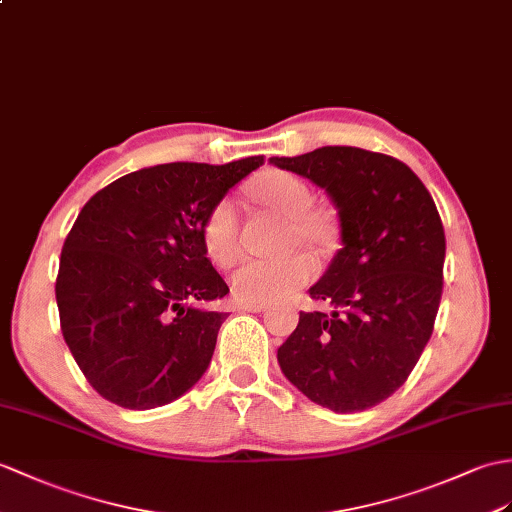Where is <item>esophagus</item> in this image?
<instances>
[{"label":"esophagus","instance_id":"esophagus-1","mask_svg":"<svg viewBox=\"0 0 512 512\" xmlns=\"http://www.w3.org/2000/svg\"><path fill=\"white\" fill-rule=\"evenodd\" d=\"M240 310H242V312H255V314H261V312H266L268 307H266V305H261V303H242V305H240Z\"/></svg>","mask_w":512,"mask_h":512}]
</instances>
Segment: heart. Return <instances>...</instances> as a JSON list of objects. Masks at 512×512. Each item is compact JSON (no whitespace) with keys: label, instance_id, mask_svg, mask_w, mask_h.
Returning <instances> with one entry per match:
<instances>
[{"label":"heart","instance_id":"obj_1","mask_svg":"<svg viewBox=\"0 0 512 512\" xmlns=\"http://www.w3.org/2000/svg\"><path fill=\"white\" fill-rule=\"evenodd\" d=\"M253 196L279 216L288 218L290 240L307 246H325L331 240V222L312 205V192L303 178L283 170H268L253 183ZM200 242L211 264L231 266L240 255V218L233 198L213 202L200 222ZM314 259L290 253L279 259H248L233 272L231 292L240 303H275L310 283Z\"/></svg>","mask_w":512,"mask_h":512}]
</instances>
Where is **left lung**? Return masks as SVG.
I'll list each match as a JSON object with an SVG mask.
<instances>
[{
  "label": "left lung",
  "mask_w": 512,
  "mask_h": 512,
  "mask_svg": "<svg viewBox=\"0 0 512 512\" xmlns=\"http://www.w3.org/2000/svg\"><path fill=\"white\" fill-rule=\"evenodd\" d=\"M270 163L325 189L342 244L310 288L334 312H301L277 351L281 371L318 406L373 408L403 386L432 336L443 294L441 216L421 178L382 152L325 146Z\"/></svg>",
  "instance_id": "8db88e82"
}]
</instances>
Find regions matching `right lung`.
Masks as SVG:
<instances>
[{
    "instance_id": "1",
    "label": "right lung",
    "mask_w": 512,
    "mask_h": 512,
    "mask_svg": "<svg viewBox=\"0 0 512 512\" xmlns=\"http://www.w3.org/2000/svg\"><path fill=\"white\" fill-rule=\"evenodd\" d=\"M264 157L163 163L100 189L71 227L56 277L67 347L93 390L128 410L178 399L205 375L227 296L200 222Z\"/></svg>"
}]
</instances>
